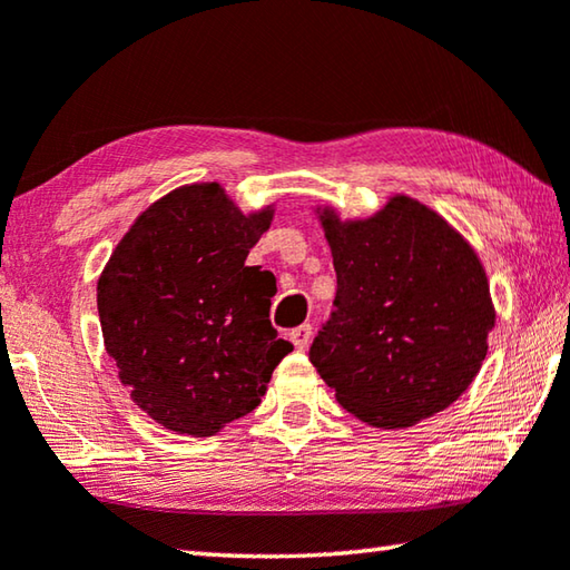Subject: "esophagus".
<instances>
[{
	"mask_svg": "<svg viewBox=\"0 0 570 570\" xmlns=\"http://www.w3.org/2000/svg\"><path fill=\"white\" fill-rule=\"evenodd\" d=\"M312 334H314L312 324H302V326H296V328L288 331V338H292V344L296 348H306L308 341H312Z\"/></svg>",
	"mask_w": 570,
	"mask_h": 570,
	"instance_id": "obj_1",
	"label": "esophagus"
}]
</instances>
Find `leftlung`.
Here are the masks:
<instances>
[{"label": "left lung", "instance_id": "left-lung-1", "mask_svg": "<svg viewBox=\"0 0 570 570\" xmlns=\"http://www.w3.org/2000/svg\"><path fill=\"white\" fill-rule=\"evenodd\" d=\"M336 298L308 358L336 399L376 429L449 409L481 371L495 312L473 246L426 204L391 196L368 219L318 212Z\"/></svg>", "mask_w": 570, "mask_h": 570}]
</instances>
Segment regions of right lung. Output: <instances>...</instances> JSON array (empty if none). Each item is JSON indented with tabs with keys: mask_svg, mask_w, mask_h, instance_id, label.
<instances>
[{
	"mask_svg": "<svg viewBox=\"0 0 570 570\" xmlns=\"http://www.w3.org/2000/svg\"><path fill=\"white\" fill-rule=\"evenodd\" d=\"M274 209L242 214L216 181L161 196L124 234L97 284L107 354L164 429L214 436L254 411L294 346L268 321L276 286L246 266Z\"/></svg>",
	"mask_w": 570,
	"mask_h": 570,
	"instance_id": "add662e5",
	"label": "right lung"
}]
</instances>
